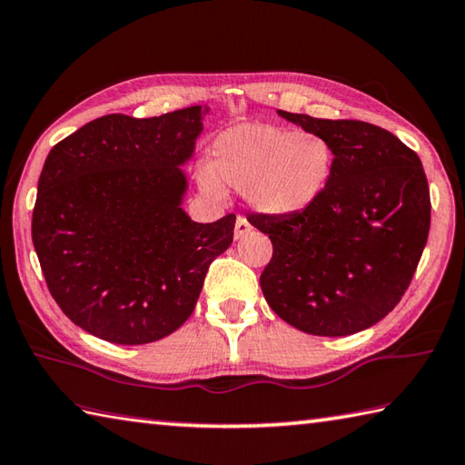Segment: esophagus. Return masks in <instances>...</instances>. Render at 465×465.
Returning <instances> with one entry per match:
<instances>
[{"label":"esophagus","instance_id":"1","mask_svg":"<svg viewBox=\"0 0 465 465\" xmlns=\"http://www.w3.org/2000/svg\"><path fill=\"white\" fill-rule=\"evenodd\" d=\"M251 231V223L244 218L242 214L236 216V224H234V239H241V236L249 234Z\"/></svg>","mask_w":465,"mask_h":465}]
</instances>
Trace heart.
Instances as JSON below:
<instances>
[{"mask_svg":"<svg viewBox=\"0 0 465 465\" xmlns=\"http://www.w3.org/2000/svg\"><path fill=\"white\" fill-rule=\"evenodd\" d=\"M213 168L200 173L210 194H221L223 180L244 188L257 213L292 216L310 208L326 190L334 147L315 131L236 125L216 139Z\"/></svg>","mask_w":465,"mask_h":465,"instance_id":"1","label":"heart"}]
</instances>
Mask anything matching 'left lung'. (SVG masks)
<instances>
[{"instance_id":"obj_1","label":"left lung","mask_w":465,"mask_h":465,"mask_svg":"<svg viewBox=\"0 0 465 465\" xmlns=\"http://www.w3.org/2000/svg\"><path fill=\"white\" fill-rule=\"evenodd\" d=\"M279 115L326 137L334 170L303 213L247 214L273 242L262 295L305 334H356L395 310L423 255L431 198L421 160L391 131L364 121Z\"/></svg>"}]
</instances>
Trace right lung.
<instances>
[{
	"mask_svg": "<svg viewBox=\"0 0 465 465\" xmlns=\"http://www.w3.org/2000/svg\"><path fill=\"white\" fill-rule=\"evenodd\" d=\"M208 109L135 119L113 113L52 147L38 180L32 241L58 308L113 344H150L196 308L236 216L194 223L178 165Z\"/></svg>",
	"mask_w": 465,
	"mask_h": 465,
	"instance_id": "right-lung-1",
	"label": "right lung"
}]
</instances>
